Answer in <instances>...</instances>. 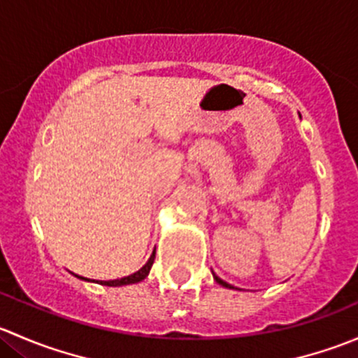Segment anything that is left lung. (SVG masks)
<instances>
[{
  "mask_svg": "<svg viewBox=\"0 0 358 358\" xmlns=\"http://www.w3.org/2000/svg\"><path fill=\"white\" fill-rule=\"evenodd\" d=\"M213 277H215V280H216V282L220 284V286H223V287H229V289H234V286H230L229 282H225V280H222V279H220L218 275H215V273H213Z\"/></svg>",
  "mask_w": 358,
  "mask_h": 358,
  "instance_id": "1",
  "label": "left lung"
}]
</instances>
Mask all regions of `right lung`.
Returning a JSON list of instances; mask_svg holds the SVG:
<instances>
[{"label":"right lung","mask_w":358,"mask_h":358,"mask_svg":"<svg viewBox=\"0 0 358 358\" xmlns=\"http://www.w3.org/2000/svg\"><path fill=\"white\" fill-rule=\"evenodd\" d=\"M154 258H156V249H154V252L150 255L149 262H147L145 265L138 270V272L131 273V275H128V277H121V279H115V280H99V284H102V286H109V287H119V286H129V284L140 282V280H143L147 275H149L150 268H152ZM76 277H79V275H76ZM79 279L90 280V279H85V277H79Z\"/></svg>","instance_id":"right-lung-1"}]
</instances>
